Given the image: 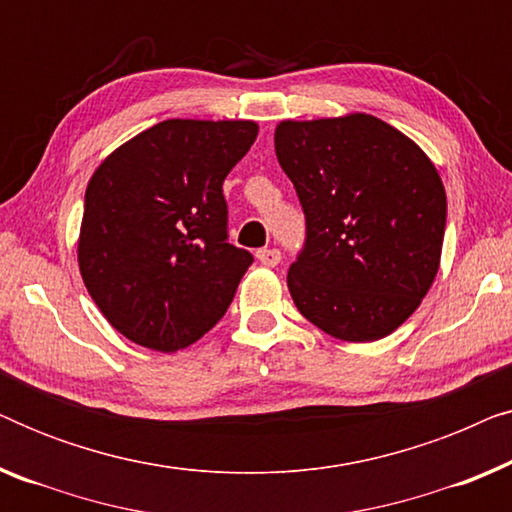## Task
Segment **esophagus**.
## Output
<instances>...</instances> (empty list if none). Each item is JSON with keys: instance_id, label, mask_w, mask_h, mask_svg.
<instances>
[{"instance_id": "1", "label": "esophagus", "mask_w": 512, "mask_h": 512, "mask_svg": "<svg viewBox=\"0 0 512 512\" xmlns=\"http://www.w3.org/2000/svg\"><path fill=\"white\" fill-rule=\"evenodd\" d=\"M256 258L265 265V268H275V265L282 261V254H279V249H258Z\"/></svg>"}]
</instances>
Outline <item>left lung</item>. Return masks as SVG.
Returning a JSON list of instances; mask_svg holds the SVG:
<instances>
[{
  "label": "left lung",
  "instance_id": "8db88e82",
  "mask_svg": "<svg viewBox=\"0 0 512 512\" xmlns=\"http://www.w3.org/2000/svg\"><path fill=\"white\" fill-rule=\"evenodd\" d=\"M275 153L307 219L291 265L300 314L345 342H375L408 321L440 268L445 186L408 135L361 114L279 121Z\"/></svg>",
  "mask_w": 512,
  "mask_h": 512
}]
</instances>
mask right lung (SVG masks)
I'll use <instances>...</instances> for the list:
<instances>
[{"label":"right lung","instance_id":"add662e5","mask_svg":"<svg viewBox=\"0 0 512 512\" xmlns=\"http://www.w3.org/2000/svg\"><path fill=\"white\" fill-rule=\"evenodd\" d=\"M256 121L167 118L111 151L86 188L79 270L125 338L177 352L219 324L251 265L226 242L223 179Z\"/></svg>","mask_w":512,"mask_h":512}]
</instances>
